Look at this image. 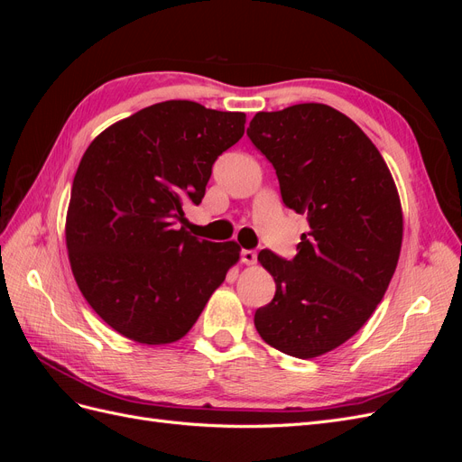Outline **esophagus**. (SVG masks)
<instances>
[{"label": "esophagus", "mask_w": 462, "mask_h": 462, "mask_svg": "<svg viewBox=\"0 0 462 462\" xmlns=\"http://www.w3.org/2000/svg\"><path fill=\"white\" fill-rule=\"evenodd\" d=\"M256 253L254 250H243L241 253V260H243V263H246V265H254L256 263Z\"/></svg>", "instance_id": "34e87169"}]
</instances>
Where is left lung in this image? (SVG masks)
Instances as JSON below:
<instances>
[{"mask_svg": "<svg viewBox=\"0 0 462 462\" xmlns=\"http://www.w3.org/2000/svg\"><path fill=\"white\" fill-rule=\"evenodd\" d=\"M246 134L272 162L285 206L309 221L292 260L258 254L275 297L256 310L254 326L277 351L316 358L366 324L395 273V180L365 131L326 104L260 111Z\"/></svg>", "mask_w": 462, "mask_h": 462, "instance_id": "left-lung-1", "label": "left lung"}]
</instances>
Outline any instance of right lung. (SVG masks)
I'll list each match as a JSON object with an SVG mask.
<instances>
[{"mask_svg": "<svg viewBox=\"0 0 462 462\" xmlns=\"http://www.w3.org/2000/svg\"><path fill=\"white\" fill-rule=\"evenodd\" d=\"M245 123L241 111L170 100L114 123L87 148L67 209V253L87 302L123 337H185L239 262L235 241H200L179 223L187 202H202L214 162L241 141Z\"/></svg>", "mask_w": 462, "mask_h": 462, "instance_id": "add662e5", "label": "right lung"}]
</instances>
